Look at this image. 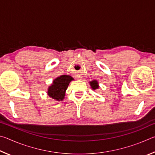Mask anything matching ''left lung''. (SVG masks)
I'll list each match as a JSON object with an SVG mask.
<instances>
[{"label":"left lung","instance_id":"1","mask_svg":"<svg viewBox=\"0 0 155 155\" xmlns=\"http://www.w3.org/2000/svg\"><path fill=\"white\" fill-rule=\"evenodd\" d=\"M90 86L91 87V88H92L93 90H97V89H98V87H99L98 81L96 80L91 81V82H90Z\"/></svg>","mask_w":155,"mask_h":155}]
</instances>
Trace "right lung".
<instances>
[{
    "label": "right lung",
    "instance_id": "obj_1",
    "mask_svg": "<svg viewBox=\"0 0 155 155\" xmlns=\"http://www.w3.org/2000/svg\"><path fill=\"white\" fill-rule=\"evenodd\" d=\"M74 80L69 75H61L53 81L52 85L49 86L47 94L52 99L57 101H63L65 98V91L70 83Z\"/></svg>",
    "mask_w": 155,
    "mask_h": 155
}]
</instances>
